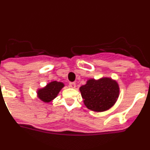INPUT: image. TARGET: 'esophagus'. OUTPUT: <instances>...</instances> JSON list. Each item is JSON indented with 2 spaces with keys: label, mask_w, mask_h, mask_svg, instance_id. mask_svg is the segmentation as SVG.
<instances>
[{
  "label": "esophagus",
  "mask_w": 150,
  "mask_h": 150,
  "mask_svg": "<svg viewBox=\"0 0 150 150\" xmlns=\"http://www.w3.org/2000/svg\"><path fill=\"white\" fill-rule=\"evenodd\" d=\"M69 87H71V88H75L76 84H75V82H70V83H69Z\"/></svg>",
  "instance_id": "1"
}]
</instances>
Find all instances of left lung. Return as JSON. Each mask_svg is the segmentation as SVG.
<instances>
[{
	"label": "left lung",
	"instance_id": "1",
	"mask_svg": "<svg viewBox=\"0 0 150 150\" xmlns=\"http://www.w3.org/2000/svg\"><path fill=\"white\" fill-rule=\"evenodd\" d=\"M79 89L85 106L95 112H104L113 107L120 92L118 83L110 78L89 79Z\"/></svg>",
	"mask_w": 150,
	"mask_h": 150
}]
</instances>
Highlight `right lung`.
<instances>
[{"label":"right lung","instance_id":"add662e5","mask_svg":"<svg viewBox=\"0 0 150 150\" xmlns=\"http://www.w3.org/2000/svg\"><path fill=\"white\" fill-rule=\"evenodd\" d=\"M64 86V83L62 82H58L56 81L50 82L44 87L38 89V98L45 103H50L58 96L59 92Z\"/></svg>","mask_w":150,"mask_h":150}]
</instances>
